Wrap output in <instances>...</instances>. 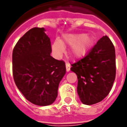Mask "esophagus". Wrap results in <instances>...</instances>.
<instances>
[{"label": "esophagus", "mask_w": 127, "mask_h": 127, "mask_svg": "<svg viewBox=\"0 0 127 127\" xmlns=\"http://www.w3.org/2000/svg\"><path fill=\"white\" fill-rule=\"evenodd\" d=\"M66 71L67 72H69L70 70V64L66 63Z\"/></svg>", "instance_id": "esophagus-1"}]
</instances>
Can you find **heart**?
<instances>
[{"label":"heart","instance_id":"1","mask_svg":"<svg viewBox=\"0 0 127 127\" xmlns=\"http://www.w3.org/2000/svg\"><path fill=\"white\" fill-rule=\"evenodd\" d=\"M64 42L68 45H72L70 54L75 59L84 57L93 45L94 39L89 34H69L64 36ZM52 49L55 57L59 58L64 51L63 44L59 40H55L52 44Z\"/></svg>","mask_w":127,"mask_h":127}]
</instances>
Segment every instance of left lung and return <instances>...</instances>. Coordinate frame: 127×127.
Here are the masks:
<instances>
[{
	"mask_svg": "<svg viewBox=\"0 0 127 127\" xmlns=\"http://www.w3.org/2000/svg\"><path fill=\"white\" fill-rule=\"evenodd\" d=\"M78 78L77 93L83 104L100 102L112 89L116 75L115 50L107 36H103L89 54L71 64Z\"/></svg>",
	"mask_w": 127,
	"mask_h": 127,
	"instance_id": "obj_1",
	"label": "left lung"
}]
</instances>
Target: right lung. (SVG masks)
<instances>
[{"instance_id":"add662e5","label":"right lung","mask_w":127,"mask_h":127,"mask_svg":"<svg viewBox=\"0 0 127 127\" xmlns=\"http://www.w3.org/2000/svg\"><path fill=\"white\" fill-rule=\"evenodd\" d=\"M44 28H32L18 40L12 52L14 83L27 100L38 106L55 102L66 73L64 62L54 59Z\"/></svg>"}]
</instances>
